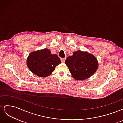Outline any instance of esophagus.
I'll return each mask as SVG.
<instances>
[{
    "label": "esophagus",
    "mask_w": 123,
    "mask_h": 123,
    "mask_svg": "<svg viewBox=\"0 0 123 123\" xmlns=\"http://www.w3.org/2000/svg\"><path fill=\"white\" fill-rule=\"evenodd\" d=\"M61 62H64L65 61V60H66V58H62L61 59Z\"/></svg>",
    "instance_id": "obj_1"
}]
</instances>
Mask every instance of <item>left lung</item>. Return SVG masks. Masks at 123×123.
<instances>
[{
	"label": "left lung",
	"instance_id": "8db88e82",
	"mask_svg": "<svg viewBox=\"0 0 123 123\" xmlns=\"http://www.w3.org/2000/svg\"><path fill=\"white\" fill-rule=\"evenodd\" d=\"M70 73L76 80H84L92 76L98 68L94 56L81 51L74 52L65 61Z\"/></svg>",
	"mask_w": 123,
	"mask_h": 123
}]
</instances>
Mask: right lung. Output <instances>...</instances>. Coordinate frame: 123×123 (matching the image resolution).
I'll return each mask as SVG.
<instances>
[{
  "instance_id": "right-lung-1",
  "label": "right lung",
  "mask_w": 123,
  "mask_h": 123,
  "mask_svg": "<svg viewBox=\"0 0 123 123\" xmlns=\"http://www.w3.org/2000/svg\"><path fill=\"white\" fill-rule=\"evenodd\" d=\"M61 62L56 54H52L48 49L33 52L27 59V65L32 72L39 77H47Z\"/></svg>"
}]
</instances>
